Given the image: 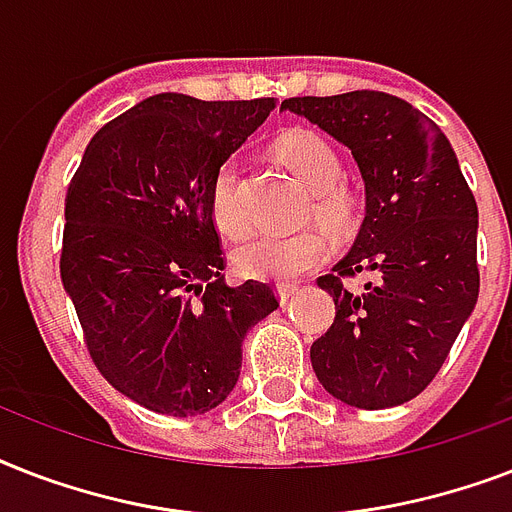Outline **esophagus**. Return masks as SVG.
<instances>
[{"mask_svg": "<svg viewBox=\"0 0 512 512\" xmlns=\"http://www.w3.org/2000/svg\"><path fill=\"white\" fill-rule=\"evenodd\" d=\"M297 289H300V284H295V281H281V284H276V292H279V297L287 303L289 297L295 295Z\"/></svg>", "mask_w": 512, "mask_h": 512, "instance_id": "obj_1", "label": "esophagus"}]
</instances>
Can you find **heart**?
Segmentation results:
<instances>
[{
    "mask_svg": "<svg viewBox=\"0 0 512 512\" xmlns=\"http://www.w3.org/2000/svg\"><path fill=\"white\" fill-rule=\"evenodd\" d=\"M279 156L313 193L311 215L327 231L350 233L358 223V196L342 185V159L319 132L292 130L279 140ZM209 212L225 236L241 239L249 231V215L241 196L236 159H225L209 183ZM329 257L327 233L319 228L292 236H257L236 249V265L255 279L287 281L303 276Z\"/></svg>",
    "mask_w": 512,
    "mask_h": 512,
    "instance_id": "1",
    "label": "heart"
}]
</instances>
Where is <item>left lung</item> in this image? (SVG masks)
Segmentation results:
<instances>
[{"label":"left lung","instance_id":"left-lung-1","mask_svg":"<svg viewBox=\"0 0 512 512\" xmlns=\"http://www.w3.org/2000/svg\"><path fill=\"white\" fill-rule=\"evenodd\" d=\"M284 111L356 159L366 215L353 249L319 276L335 321L311 345L319 382L356 409L412 401L444 366L478 300V207L436 122L388 92L289 98ZM367 276L361 290L345 278Z\"/></svg>","mask_w":512,"mask_h":512}]
</instances>
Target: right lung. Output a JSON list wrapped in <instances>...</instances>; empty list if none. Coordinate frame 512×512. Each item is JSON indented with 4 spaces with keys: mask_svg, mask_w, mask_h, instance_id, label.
Instances as JSON below:
<instances>
[{
    "mask_svg": "<svg viewBox=\"0 0 512 512\" xmlns=\"http://www.w3.org/2000/svg\"><path fill=\"white\" fill-rule=\"evenodd\" d=\"M276 100L162 92L100 127L66 193L60 279L84 345L119 393L193 417L239 380L241 342L279 308L271 284H225L212 175Z\"/></svg>",
    "mask_w": 512,
    "mask_h": 512,
    "instance_id": "right-lung-1",
    "label": "right lung"
}]
</instances>
